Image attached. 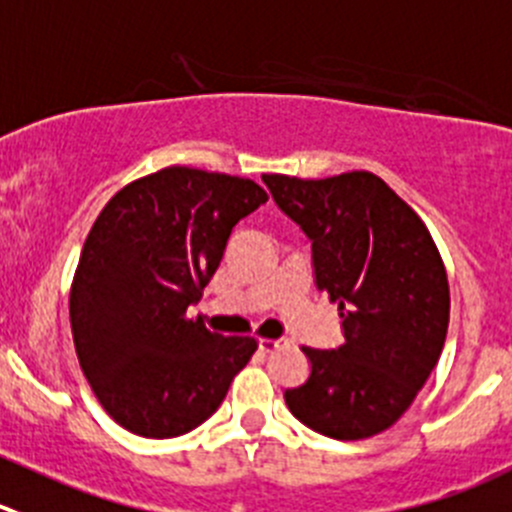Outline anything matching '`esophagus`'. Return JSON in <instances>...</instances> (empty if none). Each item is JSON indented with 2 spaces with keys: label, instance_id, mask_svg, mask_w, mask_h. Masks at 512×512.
Instances as JSON below:
<instances>
[{
  "label": "esophagus",
  "instance_id": "34e87169",
  "mask_svg": "<svg viewBox=\"0 0 512 512\" xmlns=\"http://www.w3.org/2000/svg\"><path fill=\"white\" fill-rule=\"evenodd\" d=\"M285 345H287L285 337H280V340H270V337H260V350H262V352L280 350V347H285Z\"/></svg>",
  "mask_w": 512,
  "mask_h": 512
}]
</instances>
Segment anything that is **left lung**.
Here are the masks:
<instances>
[{"label": "left lung", "instance_id": "1", "mask_svg": "<svg viewBox=\"0 0 512 512\" xmlns=\"http://www.w3.org/2000/svg\"><path fill=\"white\" fill-rule=\"evenodd\" d=\"M262 182L312 242L315 285L337 302L345 335L335 350L302 347L310 377L285 390L287 408L327 438H372L413 405L443 352L450 290L438 247L372 172Z\"/></svg>", "mask_w": 512, "mask_h": 512}]
</instances>
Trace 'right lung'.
Here are the masks:
<instances>
[{"instance_id":"1","label":"right lung","mask_w":512,"mask_h":512,"mask_svg":"<svg viewBox=\"0 0 512 512\" xmlns=\"http://www.w3.org/2000/svg\"><path fill=\"white\" fill-rule=\"evenodd\" d=\"M252 180L165 167L130 182L94 220L69 295L74 350L114 423L177 438L205 423L257 350L187 317L242 217L265 205Z\"/></svg>"}]
</instances>
